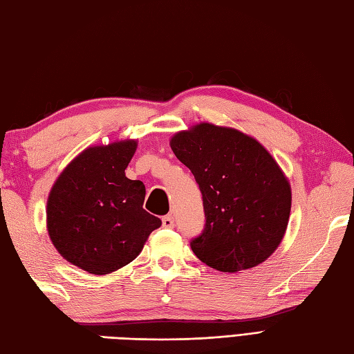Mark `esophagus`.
I'll return each mask as SVG.
<instances>
[{
    "label": "esophagus",
    "instance_id": "esophagus-1",
    "mask_svg": "<svg viewBox=\"0 0 354 354\" xmlns=\"http://www.w3.org/2000/svg\"><path fill=\"white\" fill-rule=\"evenodd\" d=\"M162 227L164 228H173L175 227V219H173L171 214H167L162 217Z\"/></svg>",
    "mask_w": 354,
    "mask_h": 354
}]
</instances>
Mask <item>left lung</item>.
<instances>
[{"label":"left lung","mask_w":354,"mask_h":354,"mask_svg":"<svg viewBox=\"0 0 354 354\" xmlns=\"http://www.w3.org/2000/svg\"><path fill=\"white\" fill-rule=\"evenodd\" d=\"M170 146L204 201V230L190 242L194 255L222 272L265 261L284 236L292 201L268 150L242 132L209 123L176 133Z\"/></svg>","instance_id":"1"}]
</instances>
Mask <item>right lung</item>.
<instances>
[{
  "instance_id": "right-lung-1",
  "label": "right lung",
  "mask_w": 354,
  "mask_h": 354,
  "mask_svg": "<svg viewBox=\"0 0 354 354\" xmlns=\"http://www.w3.org/2000/svg\"><path fill=\"white\" fill-rule=\"evenodd\" d=\"M137 142L122 141L82 152L53 185L47 227L64 259L89 274L126 266L161 219L142 208L146 187L126 178Z\"/></svg>"
}]
</instances>
